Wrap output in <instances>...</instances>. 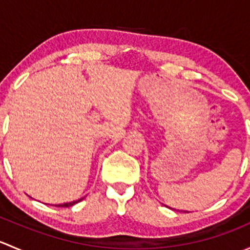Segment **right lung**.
Returning <instances> with one entry per match:
<instances>
[{"mask_svg": "<svg viewBox=\"0 0 250 250\" xmlns=\"http://www.w3.org/2000/svg\"><path fill=\"white\" fill-rule=\"evenodd\" d=\"M83 198H80V200H77V201H74V202H69V203H62V204H58L57 207H71V206H74V204H76V203H78L80 202V201H82Z\"/></svg>", "mask_w": 250, "mask_h": 250, "instance_id": "obj_1", "label": "right lung"}]
</instances>
